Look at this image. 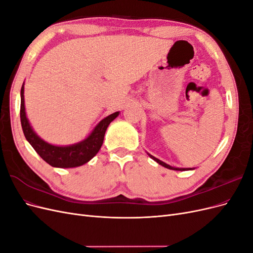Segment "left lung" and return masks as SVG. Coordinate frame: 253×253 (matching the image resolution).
I'll use <instances>...</instances> for the list:
<instances>
[{
	"instance_id": "8db88e82",
	"label": "left lung",
	"mask_w": 253,
	"mask_h": 253,
	"mask_svg": "<svg viewBox=\"0 0 253 253\" xmlns=\"http://www.w3.org/2000/svg\"><path fill=\"white\" fill-rule=\"evenodd\" d=\"M149 156L152 158V159H154L156 163H158L160 166H163V167H165V168H167V169H170V170H175V171H187V170H191L190 168H174V167H171V166H169V165H167L166 163H164V162H162V160H159L158 158H156V157H154V156H152V155H150L149 154Z\"/></svg>"
}]
</instances>
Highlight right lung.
<instances>
[{
    "label": "right lung",
    "mask_w": 253,
    "mask_h": 253,
    "mask_svg": "<svg viewBox=\"0 0 253 253\" xmlns=\"http://www.w3.org/2000/svg\"><path fill=\"white\" fill-rule=\"evenodd\" d=\"M118 115L119 112H116L102 119L96 126L87 138L84 140L75 144L65 145V147H59V145H53L44 141L35 133L25 113L24 83H23L21 88L20 118L23 133H24L27 141L32 144V147L44 162H46L48 165L55 168H75L88 163L100 150L106 128Z\"/></svg>",
    "instance_id": "1"
}]
</instances>
